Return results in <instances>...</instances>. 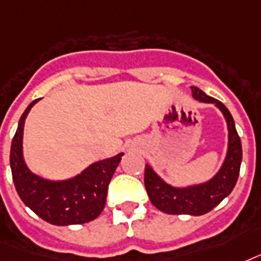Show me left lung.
I'll return each mask as SVG.
<instances>
[{"label":"left lung","instance_id":"1","mask_svg":"<svg viewBox=\"0 0 261 261\" xmlns=\"http://www.w3.org/2000/svg\"><path fill=\"white\" fill-rule=\"evenodd\" d=\"M192 96L201 103H213L222 112L227 124V151L219 170L214 177L200 184L174 187L166 182L161 175L145 165L144 185L151 203L159 211L171 215H193L199 217L210 213L222 200L227 197L236 187L242 161L241 140L236 124L225 105L208 96L197 87H191Z\"/></svg>","mask_w":261,"mask_h":261}]
</instances>
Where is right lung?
<instances>
[{
    "mask_svg": "<svg viewBox=\"0 0 261 261\" xmlns=\"http://www.w3.org/2000/svg\"><path fill=\"white\" fill-rule=\"evenodd\" d=\"M39 99L28 105L20 117L12 140L11 169L16 191L28 208L56 226L82 225L94 221L105 208L108 188L124 152L91 163L66 179H48L30 170L24 161L23 133L28 113Z\"/></svg>",
    "mask_w": 261,
    "mask_h": 261,
    "instance_id": "right-lung-1",
    "label": "right lung"
}]
</instances>
